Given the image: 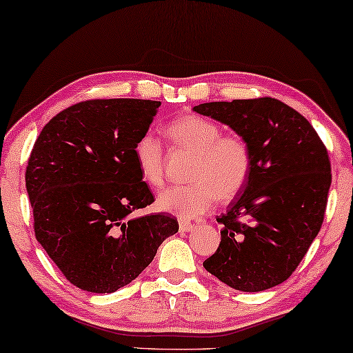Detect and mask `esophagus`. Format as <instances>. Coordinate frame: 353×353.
Returning a JSON list of instances; mask_svg holds the SVG:
<instances>
[{
  "mask_svg": "<svg viewBox=\"0 0 353 353\" xmlns=\"http://www.w3.org/2000/svg\"><path fill=\"white\" fill-rule=\"evenodd\" d=\"M192 229H194L193 223L185 221V220L179 221V231H181V232H188V231H192Z\"/></svg>",
  "mask_w": 353,
  "mask_h": 353,
  "instance_id": "obj_1",
  "label": "esophagus"
}]
</instances>
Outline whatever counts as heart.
Listing matches in <instances>:
<instances>
[{
  "label": "heart",
  "instance_id": "b5f03b06",
  "mask_svg": "<svg viewBox=\"0 0 353 353\" xmlns=\"http://www.w3.org/2000/svg\"><path fill=\"white\" fill-rule=\"evenodd\" d=\"M166 135L176 148L194 154L188 179L192 183L172 187L159 196L160 210L181 218H196L214 207L216 198H236L251 171V149L239 133H223L221 125L188 114L172 121ZM133 159L143 182L152 188L165 183V149L146 132L133 144Z\"/></svg>",
  "mask_w": 353,
  "mask_h": 353
}]
</instances>
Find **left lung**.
<instances>
[{
	"label": "left lung",
	"instance_id": "1",
	"mask_svg": "<svg viewBox=\"0 0 353 353\" xmlns=\"http://www.w3.org/2000/svg\"><path fill=\"white\" fill-rule=\"evenodd\" d=\"M193 111L247 139L251 171L229 204L204 268L229 288L261 292L292 275L321 231L332 185L325 144L299 111L272 97L210 102Z\"/></svg>",
	"mask_w": 353,
	"mask_h": 353
}]
</instances>
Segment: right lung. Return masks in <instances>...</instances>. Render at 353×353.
Here are the masks:
<instances>
[{"label": "right lung", "mask_w": 353, "mask_h": 353, "mask_svg": "<svg viewBox=\"0 0 353 353\" xmlns=\"http://www.w3.org/2000/svg\"><path fill=\"white\" fill-rule=\"evenodd\" d=\"M157 100L97 99L69 106L42 128L26 166L37 242L65 279L111 294L132 283L179 231L174 216H135L154 203L133 159Z\"/></svg>", "instance_id": "obj_1"}]
</instances>
